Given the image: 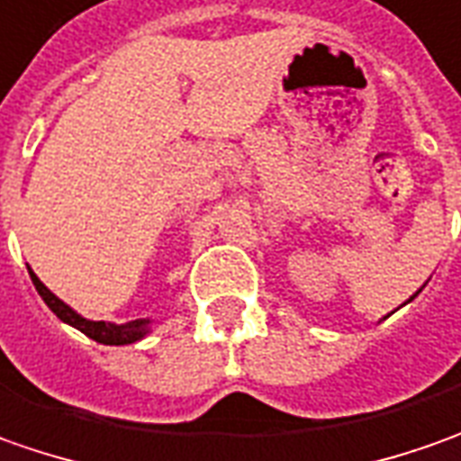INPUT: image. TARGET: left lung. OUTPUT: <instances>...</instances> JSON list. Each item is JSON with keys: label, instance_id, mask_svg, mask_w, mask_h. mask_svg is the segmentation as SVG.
Wrapping results in <instances>:
<instances>
[{"label": "left lung", "instance_id": "left-lung-1", "mask_svg": "<svg viewBox=\"0 0 461 461\" xmlns=\"http://www.w3.org/2000/svg\"><path fill=\"white\" fill-rule=\"evenodd\" d=\"M420 294V291H416V295H419ZM416 295H411V298H408V301H413V298H416Z\"/></svg>", "mask_w": 461, "mask_h": 461}]
</instances>
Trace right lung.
Instances as JSON below:
<instances>
[{
    "label": "right lung",
    "mask_w": 461,
    "mask_h": 461,
    "mask_svg": "<svg viewBox=\"0 0 461 461\" xmlns=\"http://www.w3.org/2000/svg\"><path fill=\"white\" fill-rule=\"evenodd\" d=\"M30 270V278H32V285L35 291L41 294V298L48 303V309L56 313L60 321L76 326L78 331H84L88 339L99 341V344H114V347H122V344H132V341H140L142 337H148L150 331V319H137V321H127V324H109V321H91V319H84L78 311H73L68 303H63L53 291H48L42 285V280Z\"/></svg>",
    "instance_id": "obj_1"
}]
</instances>
